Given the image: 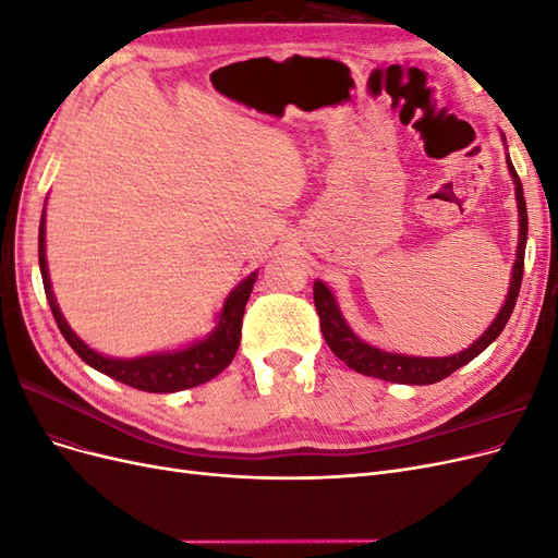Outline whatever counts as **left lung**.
Instances as JSON below:
<instances>
[{
  "label": "left lung",
  "instance_id": "obj_1",
  "mask_svg": "<svg viewBox=\"0 0 558 558\" xmlns=\"http://www.w3.org/2000/svg\"><path fill=\"white\" fill-rule=\"evenodd\" d=\"M508 170L514 181L517 191V209H519V246H517V260L512 267V281L508 298H505V305L494 318V324L486 328V332L480 337L475 344H470L465 351L453 353V356L445 359H424V356H402V353H388L377 347H369L367 342L359 340V335L349 328L340 307H337V300L330 293L324 281L314 283V305L320 318V332H324L328 347L340 361H344L351 369H356L361 375L377 377L384 381L393 384H435L449 377L456 369L477 359L480 353L492 344L496 337L508 326L512 316V310L517 305L521 279H523V251H526V234H529V214H526V199H523V189L514 165L508 156Z\"/></svg>",
  "mask_w": 558,
  "mask_h": 558
}]
</instances>
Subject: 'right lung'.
I'll list each match as a JSON object with an SVG mask.
<instances>
[{
	"mask_svg": "<svg viewBox=\"0 0 558 558\" xmlns=\"http://www.w3.org/2000/svg\"><path fill=\"white\" fill-rule=\"evenodd\" d=\"M39 267L44 279L46 300L50 305V312L56 316V324L60 332L64 335L66 344H70L81 361H86L90 367L105 373L107 377L128 384L132 388L148 393H177L183 388H193L221 375L223 369L232 363L234 353H238L240 340H242V316L248 302V295L256 283V272L248 275L240 286H234V291L226 298L223 310L218 314V324L211 330L209 337L199 342H193L191 347L179 351H165V353H150V356L140 359H109L102 353L93 351L81 337L66 324L53 289H50L48 265H46V218L41 214L39 223Z\"/></svg>",
	"mask_w": 558,
	"mask_h": 558,
	"instance_id": "right-lung-1",
	"label": "right lung"
}]
</instances>
